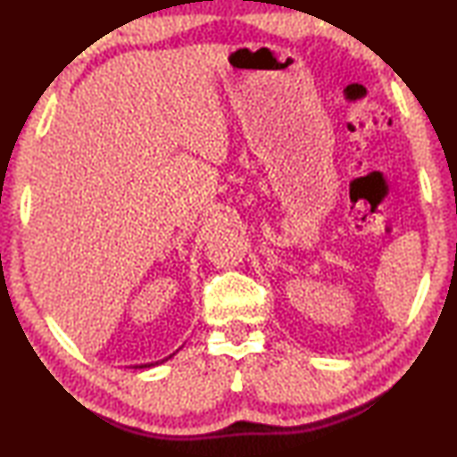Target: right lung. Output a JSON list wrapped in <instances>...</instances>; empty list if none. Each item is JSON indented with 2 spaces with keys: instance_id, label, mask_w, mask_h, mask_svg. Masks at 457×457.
I'll return each mask as SVG.
<instances>
[{
  "instance_id": "obj_1",
  "label": "right lung",
  "mask_w": 457,
  "mask_h": 457,
  "mask_svg": "<svg viewBox=\"0 0 457 457\" xmlns=\"http://www.w3.org/2000/svg\"><path fill=\"white\" fill-rule=\"evenodd\" d=\"M157 365H159V362H157ZM145 367H153V362H151V365H141L138 369H145Z\"/></svg>"
}]
</instances>
